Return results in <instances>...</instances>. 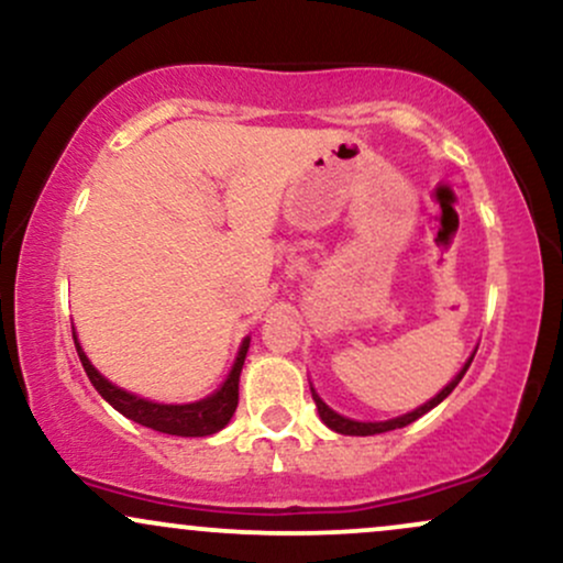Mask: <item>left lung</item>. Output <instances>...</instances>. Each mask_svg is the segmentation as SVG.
<instances>
[{
	"mask_svg": "<svg viewBox=\"0 0 563 563\" xmlns=\"http://www.w3.org/2000/svg\"><path fill=\"white\" fill-rule=\"evenodd\" d=\"M471 360H474V357H471ZM471 360H468V363H466V367H463V371L457 373L455 380H450V384L444 386V389L439 391L434 399H429V402L418 407V410L407 412V416H399V418H394V421H380V423H360V421H352V418H344V416H339V412H333L331 407H328V405L322 402V399L318 397V394H314V389H312V399H314V405H318V412H320L322 423H325L328 429L339 431V434H349V437H371V434H384V431H391V429H402V426L412 423V421H418V418L426 416V412H429L431 407H437L439 402H442V399L448 397V394H450L452 389H455V386H457V380H461L463 376H466V371H468Z\"/></svg>",
	"mask_w": 563,
	"mask_h": 563,
	"instance_id": "left-lung-1",
	"label": "left lung"
}]
</instances>
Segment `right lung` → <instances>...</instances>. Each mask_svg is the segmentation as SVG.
I'll list each match as a JSON object with an SVG mask.
<instances>
[{
    "instance_id": "1",
    "label": "right lung",
    "mask_w": 563,
    "mask_h": 563,
    "mask_svg": "<svg viewBox=\"0 0 563 563\" xmlns=\"http://www.w3.org/2000/svg\"><path fill=\"white\" fill-rule=\"evenodd\" d=\"M74 344H76V352H79L84 371H87V376H89V380H92L95 389L100 391V397L106 399V402H111L115 410L121 412V416H126L129 421L147 426V429L161 431V434L209 437V434H217L219 429H224V426L230 423L232 412H235L238 380H241L243 360H245V352H249V339L243 341L241 352H238L235 367H232L230 378L224 380L222 389H219L217 394H211V397L200 399V402H192V405L147 402V399L134 397V394L119 389V386H113L111 380H106L100 373L95 371L92 363L87 360V354L81 352L76 335H74Z\"/></svg>"
}]
</instances>
